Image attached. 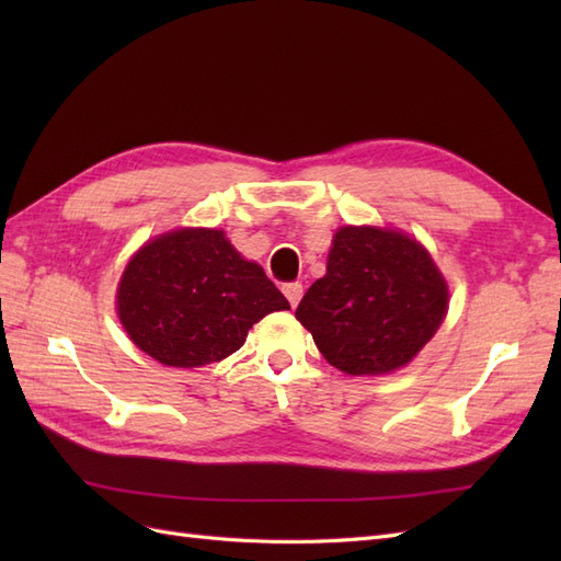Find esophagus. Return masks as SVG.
I'll use <instances>...</instances> for the list:
<instances>
[{
  "label": "esophagus",
  "mask_w": 561,
  "mask_h": 561,
  "mask_svg": "<svg viewBox=\"0 0 561 561\" xmlns=\"http://www.w3.org/2000/svg\"><path fill=\"white\" fill-rule=\"evenodd\" d=\"M283 293H285L287 301H290V307L297 309V304H299V299H301V295H304L301 283H285V285H283Z\"/></svg>",
  "instance_id": "obj_1"
}]
</instances>
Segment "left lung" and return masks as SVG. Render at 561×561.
I'll use <instances>...</instances> for the list:
<instances>
[{"label": "left lung", "instance_id": "obj_1", "mask_svg": "<svg viewBox=\"0 0 561 561\" xmlns=\"http://www.w3.org/2000/svg\"><path fill=\"white\" fill-rule=\"evenodd\" d=\"M449 290L419 241L393 229L342 227L295 311L330 365L353 377L400 369L447 316Z\"/></svg>", "mask_w": 561, "mask_h": 561}]
</instances>
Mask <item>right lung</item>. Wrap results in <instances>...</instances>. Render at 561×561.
<instances>
[{"label": "right lung", "instance_id": "right-lung-1", "mask_svg": "<svg viewBox=\"0 0 561 561\" xmlns=\"http://www.w3.org/2000/svg\"><path fill=\"white\" fill-rule=\"evenodd\" d=\"M290 309L264 268L225 231L178 229L133 254L116 311L133 344L168 367L225 360L266 313Z\"/></svg>", "mask_w": 561, "mask_h": 561}]
</instances>
